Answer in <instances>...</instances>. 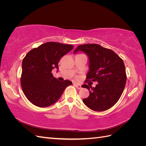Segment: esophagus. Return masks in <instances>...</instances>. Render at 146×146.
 Returning a JSON list of instances; mask_svg holds the SVG:
<instances>
[{"instance_id":"1","label":"esophagus","mask_w":146,"mask_h":146,"mask_svg":"<svg viewBox=\"0 0 146 146\" xmlns=\"http://www.w3.org/2000/svg\"><path fill=\"white\" fill-rule=\"evenodd\" d=\"M74 85L75 86H76V87L77 88V89H78V90H80V89H81V88H82V86H81V85H80V84L77 83H74Z\"/></svg>"}]
</instances>
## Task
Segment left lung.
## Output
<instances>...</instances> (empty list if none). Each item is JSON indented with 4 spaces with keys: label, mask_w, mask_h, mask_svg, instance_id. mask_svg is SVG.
I'll list each match as a JSON object with an SVG mask.
<instances>
[{
    "label": "left lung",
    "mask_w": 146,
    "mask_h": 146,
    "mask_svg": "<svg viewBox=\"0 0 146 146\" xmlns=\"http://www.w3.org/2000/svg\"><path fill=\"white\" fill-rule=\"evenodd\" d=\"M82 51L89 59V71L86 80L97 81L96 87L83 85L90 91V96L83 102L96 111L107 110L116 104L125 86L127 76L123 60L112 50L97 44L78 46L74 54Z\"/></svg>",
    "instance_id": "1"
}]
</instances>
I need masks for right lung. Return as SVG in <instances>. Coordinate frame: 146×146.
<instances>
[{"label": "right lung", "mask_w": 146, "mask_h": 146, "mask_svg": "<svg viewBox=\"0 0 146 146\" xmlns=\"http://www.w3.org/2000/svg\"><path fill=\"white\" fill-rule=\"evenodd\" d=\"M73 46L48 42L27 53L22 63L21 84L27 99L39 107L55 104L65 88L71 85L69 80L60 82L52 74L58 70L60 60L73 49Z\"/></svg>", "instance_id": "obj_1"}]
</instances>
